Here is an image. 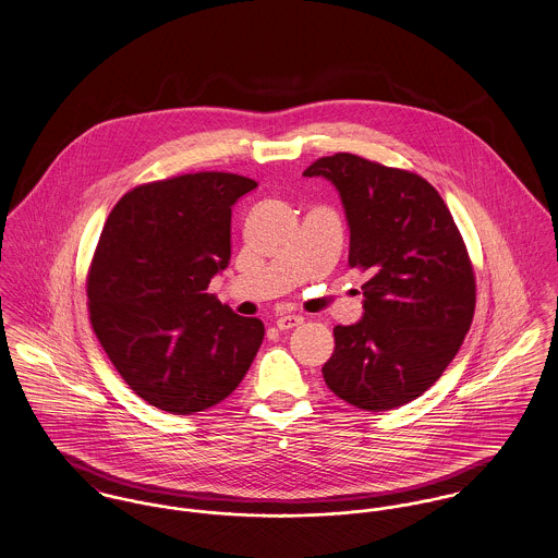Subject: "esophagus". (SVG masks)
Here are the masks:
<instances>
[{"instance_id":"esophagus-1","label":"esophagus","mask_w":558,"mask_h":558,"mask_svg":"<svg viewBox=\"0 0 558 558\" xmlns=\"http://www.w3.org/2000/svg\"><path fill=\"white\" fill-rule=\"evenodd\" d=\"M303 322L304 319L301 315H281V317H277V328H279L281 332H286V330L299 328Z\"/></svg>"}]
</instances>
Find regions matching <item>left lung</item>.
<instances>
[{"label":"left lung","mask_w":558,"mask_h":558,"mask_svg":"<svg viewBox=\"0 0 558 558\" xmlns=\"http://www.w3.org/2000/svg\"><path fill=\"white\" fill-rule=\"evenodd\" d=\"M303 177L337 187L350 266L368 272L362 319L335 328L324 381L364 411L405 405L441 377L473 319L475 277L457 223L428 181L352 153L319 157Z\"/></svg>","instance_id":"1"}]
</instances>
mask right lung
<instances>
[{"label":"right lung","instance_id":"right-lung-1","mask_svg":"<svg viewBox=\"0 0 558 558\" xmlns=\"http://www.w3.org/2000/svg\"><path fill=\"white\" fill-rule=\"evenodd\" d=\"M257 183L196 172L141 185L110 210L87 279L104 352L149 405L190 415L230 397L264 339L206 294L230 264L232 206Z\"/></svg>","mask_w":558,"mask_h":558}]
</instances>
